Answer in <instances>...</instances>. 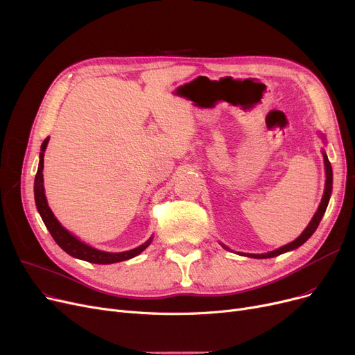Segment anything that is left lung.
I'll return each instance as SVG.
<instances>
[{
  "instance_id": "1",
  "label": "left lung",
  "mask_w": 355,
  "mask_h": 355,
  "mask_svg": "<svg viewBox=\"0 0 355 355\" xmlns=\"http://www.w3.org/2000/svg\"><path fill=\"white\" fill-rule=\"evenodd\" d=\"M322 157H324V164H325V175H327V180H325V191H324V196L321 199V203L318 206V211L317 214L314 215V218H312V220L309 222V225L306 226L305 231L300 235V238H297L294 242H291L279 249H277V251H272V252H268V254H261V255H246V257H252V258H259V259H263V258H272V257H278L284 252H288V251H293V249L301 246L305 241H308L311 238V235L315 232V229L318 227L324 214H325V209L328 206V202H329V196H331V191H332V169H331V163L327 157L325 153H322Z\"/></svg>"
}]
</instances>
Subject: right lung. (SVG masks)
<instances>
[{
    "instance_id": "right-lung-1",
    "label": "right lung",
    "mask_w": 355,
    "mask_h": 355,
    "mask_svg": "<svg viewBox=\"0 0 355 355\" xmlns=\"http://www.w3.org/2000/svg\"><path fill=\"white\" fill-rule=\"evenodd\" d=\"M47 143H49V137L43 141V144H41L38 171H37L35 180H34V198H35V205H37V209L41 215V219H43L44 225L47 226L49 232L51 234V236L57 242V245L62 249V251H66L69 255H71L74 258H78V259H83V261L92 262V263L121 262V261L130 259V258L139 255L140 252H143L144 249L150 245L152 239H149L148 242H144L139 248L132 249V251L110 254V252L97 251V249L80 242L76 236H73L69 231H66V229L60 225V222L55 219V216L53 215L51 209L47 205V199H46V195H44V186H43L44 152H46V148H47Z\"/></svg>"
}]
</instances>
